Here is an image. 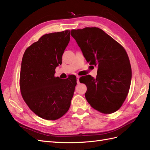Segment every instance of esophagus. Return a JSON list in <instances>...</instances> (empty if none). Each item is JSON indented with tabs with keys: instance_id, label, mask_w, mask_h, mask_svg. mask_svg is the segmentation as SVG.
I'll use <instances>...</instances> for the list:
<instances>
[{
	"instance_id": "esophagus-1",
	"label": "esophagus",
	"mask_w": 150,
	"mask_h": 150,
	"mask_svg": "<svg viewBox=\"0 0 150 150\" xmlns=\"http://www.w3.org/2000/svg\"><path fill=\"white\" fill-rule=\"evenodd\" d=\"M76 79H77V83L79 84V76H76Z\"/></svg>"
}]
</instances>
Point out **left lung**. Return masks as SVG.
Masks as SVG:
<instances>
[{
    "label": "left lung",
    "mask_w": 150,
    "mask_h": 150,
    "mask_svg": "<svg viewBox=\"0 0 150 150\" xmlns=\"http://www.w3.org/2000/svg\"><path fill=\"white\" fill-rule=\"evenodd\" d=\"M71 34L86 60L98 67L96 78L88 75L81 79L87 86L86 100L93 108L104 114L118 110L128 94L132 76L125 49L98 28L72 29Z\"/></svg>",
    "instance_id": "left-lung-1"
}]
</instances>
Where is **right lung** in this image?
Segmentation results:
<instances>
[{"label":"right lung","mask_w":150,"mask_h":150,"mask_svg":"<svg viewBox=\"0 0 150 150\" xmlns=\"http://www.w3.org/2000/svg\"><path fill=\"white\" fill-rule=\"evenodd\" d=\"M70 40V30L42 35L27 48L20 73L22 96L31 111L47 120L60 118L69 110L76 77L54 76Z\"/></svg>","instance_id":"right-lung-1"}]
</instances>
